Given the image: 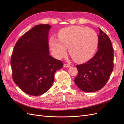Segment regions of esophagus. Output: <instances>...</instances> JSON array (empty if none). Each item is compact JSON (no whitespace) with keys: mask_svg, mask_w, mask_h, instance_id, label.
I'll return each instance as SVG.
<instances>
[{"mask_svg":"<svg viewBox=\"0 0 124 124\" xmlns=\"http://www.w3.org/2000/svg\"><path fill=\"white\" fill-rule=\"evenodd\" d=\"M63 67L64 68H69L70 67V64H64Z\"/></svg>","mask_w":124,"mask_h":124,"instance_id":"obj_1","label":"esophagus"}]
</instances>
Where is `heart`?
<instances>
[{
    "label": "heart",
    "mask_w": 124,
    "mask_h": 124,
    "mask_svg": "<svg viewBox=\"0 0 124 124\" xmlns=\"http://www.w3.org/2000/svg\"><path fill=\"white\" fill-rule=\"evenodd\" d=\"M59 40L52 38L50 47L54 56L61 59L69 54L77 62H84L93 56L98 44V36L93 29L80 26L63 29L58 33Z\"/></svg>",
    "instance_id": "1"
}]
</instances>
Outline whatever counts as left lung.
I'll use <instances>...</instances> for the list:
<instances>
[{
  "instance_id": "1",
  "label": "left lung",
  "mask_w": 124,
  "mask_h": 124,
  "mask_svg": "<svg viewBox=\"0 0 124 124\" xmlns=\"http://www.w3.org/2000/svg\"><path fill=\"white\" fill-rule=\"evenodd\" d=\"M99 30L98 50L96 54L85 63L76 65L78 75L75 83L85 92H96L103 87L114 69L111 41L101 29Z\"/></svg>"
}]
</instances>
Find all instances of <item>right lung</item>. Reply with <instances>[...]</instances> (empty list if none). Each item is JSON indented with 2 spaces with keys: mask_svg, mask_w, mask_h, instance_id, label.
<instances>
[{
  "mask_svg": "<svg viewBox=\"0 0 124 124\" xmlns=\"http://www.w3.org/2000/svg\"><path fill=\"white\" fill-rule=\"evenodd\" d=\"M51 26L39 24L16 42L10 64L13 81L22 91L33 96L46 93L51 87L54 75L63 66L49 55L48 33Z\"/></svg>",
  "mask_w": 124,
  "mask_h": 124,
  "instance_id": "right-lung-1",
  "label": "right lung"
}]
</instances>
